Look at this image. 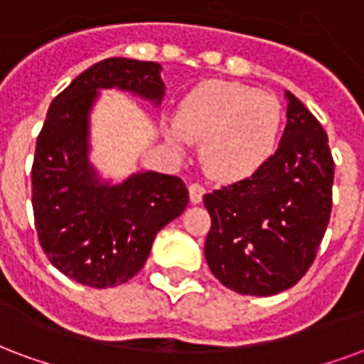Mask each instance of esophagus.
Masks as SVG:
<instances>
[{
  "mask_svg": "<svg viewBox=\"0 0 364 364\" xmlns=\"http://www.w3.org/2000/svg\"><path fill=\"white\" fill-rule=\"evenodd\" d=\"M188 192H190V201H192V203H200V201L203 200L205 188L201 184H198V182H193V184H190V188H188Z\"/></svg>",
  "mask_w": 364,
  "mask_h": 364,
  "instance_id": "34e87169",
  "label": "esophagus"
}]
</instances>
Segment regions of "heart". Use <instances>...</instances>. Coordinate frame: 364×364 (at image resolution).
Listing matches in <instances>:
<instances>
[{"label": "heart", "instance_id": "heart-1", "mask_svg": "<svg viewBox=\"0 0 364 364\" xmlns=\"http://www.w3.org/2000/svg\"><path fill=\"white\" fill-rule=\"evenodd\" d=\"M281 105L266 91L235 81L209 79L196 85L180 102L176 132L186 141L203 143L201 163L209 176L237 182L258 172L277 149Z\"/></svg>", "mask_w": 364, "mask_h": 364}]
</instances>
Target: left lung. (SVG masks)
<instances>
[{"instance_id": "left-lung-1", "label": "left lung", "mask_w": 364, "mask_h": 364, "mask_svg": "<svg viewBox=\"0 0 364 364\" xmlns=\"http://www.w3.org/2000/svg\"><path fill=\"white\" fill-rule=\"evenodd\" d=\"M273 156L248 178L203 196L205 259L225 287L269 296L296 285L316 258L331 213L333 159L322 124L293 92Z\"/></svg>"}]
</instances>
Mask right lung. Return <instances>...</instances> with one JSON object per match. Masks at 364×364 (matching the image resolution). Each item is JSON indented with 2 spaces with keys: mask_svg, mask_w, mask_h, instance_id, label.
Instances as JSON below:
<instances>
[{
  "mask_svg": "<svg viewBox=\"0 0 364 364\" xmlns=\"http://www.w3.org/2000/svg\"><path fill=\"white\" fill-rule=\"evenodd\" d=\"M161 105V65L108 58L75 77L48 108L31 178L34 227L50 264L87 287H116L149 258L156 232L188 205L178 176L137 172L122 184L97 178L89 163V112L100 89Z\"/></svg>",
  "mask_w": 364,
  "mask_h": 364,
  "instance_id": "right-lung-1",
  "label": "right lung"
}]
</instances>
